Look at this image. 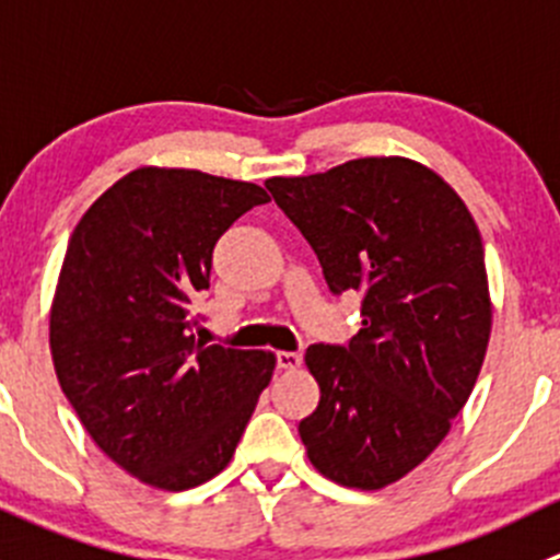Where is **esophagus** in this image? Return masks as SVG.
Returning a JSON list of instances; mask_svg holds the SVG:
<instances>
[{
    "label": "esophagus",
    "instance_id": "1",
    "mask_svg": "<svg viewBox=\"0 0 560 560\" xmlns=\"http://www.w3.org/2000/svg\"><path fill=\"white\" fill-rule=\"evenodd\" d=\"M303 361L301 350H279L276 352V366L279 369H298Z\"/></svg>",
    "mask_w": 560,
    "mask_h": 560
}]
</instances>
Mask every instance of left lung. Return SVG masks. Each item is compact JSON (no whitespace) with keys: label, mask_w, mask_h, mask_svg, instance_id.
I'll use <instances>...</instances> for the list:
<instances>
[{"label":"left lung","mask_w":560,"mask_h":560,"mask_svg":"<svg viewBox=\"0 0 560 560\" xmlns=\"http://www.w3.org/2000/svg\"><path fill=\"white\" fill-rule=\"evenodd\" d=\"M268 191L323 265L361 295L347 345H312L319 405L298 427L314 468L358 490L394 485L448 435L485 363V246L463 199L407 159H358Z\"/></svg>","instance_id":"obj_1"}]
</instances>
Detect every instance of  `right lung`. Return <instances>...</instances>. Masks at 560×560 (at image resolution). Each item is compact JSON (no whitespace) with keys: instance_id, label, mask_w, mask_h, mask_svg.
<instances>
[{"instance_id":"1","label":"right lung","mask_w":560,"mask_h":560,"mask_svg":"<svg viewBox=\"0 0 560 560\" xmlns=\"http://www.w3.org/2000/svg\"><path fill=\"white\" fill-rule=\"evenodd\" d=\"M265 202L254 183L144 166L70 235L54 369L92 441L144 485L180 492L221 474L273 377V352L197 341L191 314L219 237Z\"/></svg>"}]
</instances>
